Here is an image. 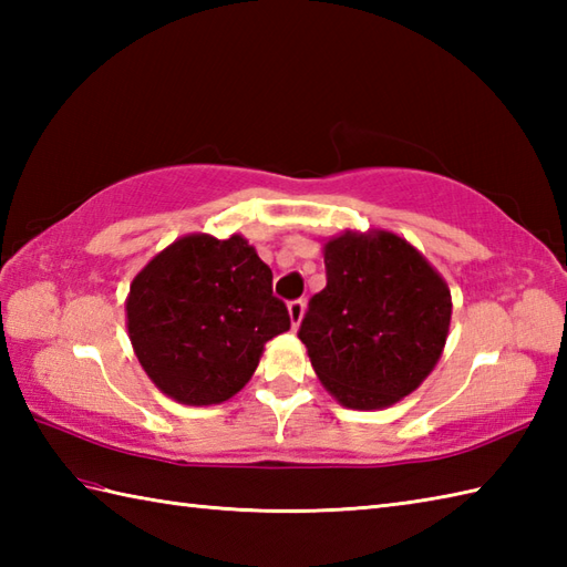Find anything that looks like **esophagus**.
<instances>
[{
  "label": "esophagus",
  "instance_id": "esophagus-1",
  "mask_svg": "<svg viewBox=\"0 0 567 567\" xmlns=\"http://www.w3.org/2000/svg\"><path fill=\"white\" fill-rule=\"evenodd\" d=\"M305 299L302 297H297V299H292L290 305H287V309H290V319H292V327H299V321H302V317H305Z\"/></svg>",
  "mask_w": 567,
  "mask_h": 567
}]
</instances>
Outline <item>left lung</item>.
Listing matches in <instances>:
<instances>
[{
    "label": "left lung",
    "mask_w": 567,
    "mask_h": 567,
    "mask_svg": "<svg viewBox=\"0 0 567 567\" xmlns=\"http://www.w3.org/2000/svg\"><path fill=\"white\" fill-rule=\"evenodd\" d=\"M327 287L309 299L299 341L336 400L382 409L414 392L436 365L451 292L404 238L343 234L323 248Z\"/></svg>",
    "instance_id": "1"
}]
</instances>
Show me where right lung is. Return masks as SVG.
<instances>
[{
  "label": "right lung",
  "mask_w": 567,
  "mask_h": 567,
  "mask_svg": "<svg viewBox=\"0 0 567 567\" xmlns=\"http://www.w3.org/2000/svg\"><path fill=\"white\" fill-rule=\"evenodd\" d=\"M143 370L173 400L219 404L258 368L265 341L290 329L272 270L244 236H185L158 252L126 302Z\"/></svg>",
  "instance_id": "obj_1"
}]
</instances>
